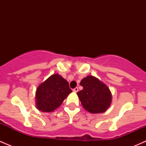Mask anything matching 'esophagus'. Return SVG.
<instances>
[{
	"label": "esophagus",
	"mask_w": 146,
	"mask_h": 146,
	"mask_svg": "<svg viewBox=\"0 0 146 146\" xmlns=\"http://www.w3.org/2000/svg\"><path fill=\"white\" fill-rule=\"evenodd\" d=\"M73 90V92H75V93H77V92L78 91V87H76V88H75Z\"/></svg>",
	"instance_id": "1"
}]
</instances>
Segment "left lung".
<instances>
[{
	"mask_svg": "<svg viewBox=\"0 0 146 146\" xmlns=\"http://www.w3.org/2000/svg\"><path fill=\"white\" fill-rule=\"evenodd\" d=\"M83 89L77 93L84 108L90 113H102L108 108L112 101L108 87L99 79L88 75L80 82Z\"/></svg>",
	"mask_w": 146,
	"mask_h": 146,
	"instance_id": "left-lung-1",
	"label": "left lung"
}]
</instances>
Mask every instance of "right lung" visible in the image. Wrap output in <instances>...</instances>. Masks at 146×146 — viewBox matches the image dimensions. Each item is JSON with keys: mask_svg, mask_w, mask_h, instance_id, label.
<instances>
[{"mask_svg": "<svg viewBox=\"0 0 146 146\" xmlns=\"http://www.w3.org/2000/svg\"><path fill=\"white\" fill-rule=\"evenodd\" d=\"M72 92L68 82L59 74L51 75L36 89V108L40 111L53 112Z\"/></svg>", "mask_w": 146, "mask_h": 146, "instance_id": "1", "label": "right lung"}]
</instances>
